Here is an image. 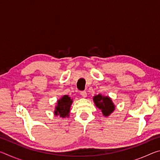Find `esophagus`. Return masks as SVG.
I'll return each mask as SVG.
<instances>
[{
    "mask_svg": "<svg viewBox=\"0 0 160 160\" xmlns=\"http://www.w3.org/2000/svg\"><path fill=\"white\" fill-rule=\"evenodd\" d=\"M80 94L82 95L83 97H87V92L85 91H82L80 92Z\"/></svg>",
    "mask_w": 160,
    "mask_h": 160,
    "instance_id": "esophagus-1",
    "label": "esophagus"
}]
</instances>
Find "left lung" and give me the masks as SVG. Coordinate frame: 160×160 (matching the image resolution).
I'll return each instance as SVG.
<instances>
[{
  "label": "left lung",
  "mask_w": 160,
  "mask_h": 160,
  "mask_svg": "<svg viewBox=\"0 0 160 160\" xmlns=\"http://www.w3.org/2000/svg\"><path fill=\"white\" fill-rule=\"evenodd\" d=\"M93 101L95 106L102 111L103 116L105 117L109 116L115 110L116 106L112 98L109 96H104L99 94L93 97Z\"/></svg>",
  "instance_id": "left-lung-1"
}]
</instances>
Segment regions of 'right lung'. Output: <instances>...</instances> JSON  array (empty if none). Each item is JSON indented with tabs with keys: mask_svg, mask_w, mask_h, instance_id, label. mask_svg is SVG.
<instances>
[{
	"mask_svg": "<svg viewBox=\"0 0 160 160\" xmlns=\"http://www.w3.org/2000/svg\"><path fill=\"white\" fill-rule=\"evenodd\" d=\"M72 102L73 100L68 95L61 97L56 103V106L55 107V110L53 112L54 115L56 116H58L62 118L69 117L70 107H71Z\"/></svg>",
	"mask_w": 160,
	"mask_h": 160,
	"instance_id": "1",
	"label": "right lung"
}]
</instances>
